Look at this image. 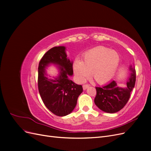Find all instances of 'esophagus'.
Wrapping results in <instances>:
<instances>
[{"mask_svg":"<svg viewBox=\"0 0 151 151\" xmlns=\"http://www.w3.org/2000/svg\"><path fill=\"white\" fill-rule=\"evenodd\" d=\"M89 85L88 84H84L83 86V89L84 90H86V89H88V88H89Z\"/></svg>","mask_w":151,"mask_h":151,"instance_id":"esophagus-1","label":"esophagus"}]
</instances>
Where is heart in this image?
<instances>
[{"label":"heart","mask_w":151,"mask_h":151,"mask_svg":"<svg viewBox=\"0 0 151 151\" xmlns=\"http://www.w3.org/2000/svg\"><path fill=\"white\" fill-rule=\"evenodd\" d=\"M120 63L118 53L103 46L94 47L86 52L83 60L76 59L74 63V74L80 83L92 78L99 84H104L115 76Z\"/></svg>","instance_id":"b5f03b06"}]
</instances>
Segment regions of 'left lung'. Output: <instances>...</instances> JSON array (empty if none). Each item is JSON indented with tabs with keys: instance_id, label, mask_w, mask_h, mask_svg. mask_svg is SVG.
Here are the masks:
<instances>
[{
	"instance_id": "left-lung-1",
	"label": "left lung",
	"mask_w": 151,
	"mask_h": 151,
	"mask_svg": "<svg viewBox=\"0 0 151 151\" xmlns=\"http://www.w3.org/2000/svg\"><path fill=\"white\" fill-rule=\"evenodd\" d=\"M130 76L127 82L125 87L118 86L115 81H112L103 87H96V96L94 103L101 110L114 113L118 112L125 106L134 89L136 72L135 68L130 66Z\"/></svg>"
}]
</instances>
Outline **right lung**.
<instances>
[{
	"instance_id": "add662e5",
	"label": "right lung",
	"mask_w": 151,
	"mask_h": 151,
	"mask_svg": "<svg viewBox=\"0 0 151 151\" xmlns=\"http://www.w3.org/2000/svg\"><path fill=\"white\" fill-rule=\"evenodd\" d=\"M66 48L55 47L45 53L38 65V86L40 96L46 107L55 115L64 116L75 108L83 86L69 79L73 75V62L67 57ZM50 64L57 65L59 75L48 78L46 69Z\"/></svg>"
}]
</instances>
